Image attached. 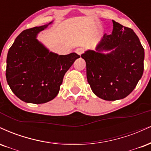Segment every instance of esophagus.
Wrapping results in <instances>:
<instances>
[{
	"instance_id": "1",
	"label": "esophagus",
	"mask_w": 151,
	"mask_h": 151,
	"mask_svg": "<svg viewBox=\"0 0 151 151\" xmlns=\"http://www.w3.org/2000/svg\"><path fill=\"white\" fill-rule=\"evenodd\" d=\"M76 53L77 54H78L81 56V55L83 53V49H82V48H78V49L76 50Z\"/></svg>"
}]
</instances>
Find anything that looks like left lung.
Here are the masks:
<instances>
[{
    "mask_svg": "<svg viewBox=\"0 0 151 151\" xmlns=\"http://www.w3.org/2000/svg\"><path fill=\"white\" fill-rule=\"evenodd\" d=\"M112 22V33L104 34L95 50L81 55L92 90L108 101L121 100L132 93L143 76L144 61V49L133 29Z\"/></svg>",
    "mask_w": 151,
    "mask_h": 151,
    "instance_id": "8db88e82",
    "label": "left lung"
}]
</instances>
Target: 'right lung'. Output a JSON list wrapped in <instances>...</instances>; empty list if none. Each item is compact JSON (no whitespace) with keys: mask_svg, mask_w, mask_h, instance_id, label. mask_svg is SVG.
<instances>
[{"mask_svg":"<svg viewBox=\"0 0 151 151\" xmlns=\"http://www.w3.org/2000/svg\"><path fill=\"white\" fill-rule=\"evenodd\" d=\"M48 24L21 32L7 56L6 80L10 89L21 100L42 104L58 95L63 76L79 55H58L49 51L37 39Z\"/></svg>","mask_w":151,"mask_h":151,"instance_id":"obj_1","label":"right lung"}]
</instances>
